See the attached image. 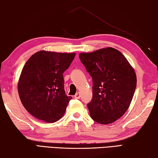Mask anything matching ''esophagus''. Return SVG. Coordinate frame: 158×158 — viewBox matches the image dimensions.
Instances as JSON below:
<instances>
[{
	"mask_svg": "<svg viewBox=\"0 0 158 158\" xmlns=\"http://www.w3.org/2000/svg\"><path fill=\"white\" fill-rule=\"evenodd\" d=\"M80 97H81V95H80L79 93H77L75 95H74V98L75 99H79Z\"/></svg>",
	"mask_w": 158,
	"mask_h": 158,
	"instance_id": "obj_1",
	"label": "esophagus"
}]
</instances>
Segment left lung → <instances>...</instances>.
<instances>
[{"label": "left lung", "mask_w": 158, "mask_h": 158, "mask_svg": "<svg viewBox=\"0 0 158 158\" xmlns=\"http://www.w3.org/2000/svg\"><path fill=\"white\" fill-rule=\"evenodd\" d=\"M79 58L93 79V98L87 105L90 117L104 125L116 121L129 108L135 91L133 68L112 47L81 53Z\"/></svg>", "instance_id": "8db88e82"}]
</instances>
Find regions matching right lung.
Instances as JSON below:
<instances>
[{
	"instance_id": "obj_1",
	"label": "right lung",
	"mask_w": 158,
	"mask_h": 158,
	"mask_svg": "<svg viewBox=\"0 0 158 158\" xmlns=\"http://www.w3.org/2000/svg\"><path fill=\"white\" fill-rule=\"evenodd\" d=\"M75 55L40 51L27 60L19 79L18 93L32 116L46 123L56 122L63 116L73 98L65 94L63 74Z\"/></svg>"
}]
</instances>
